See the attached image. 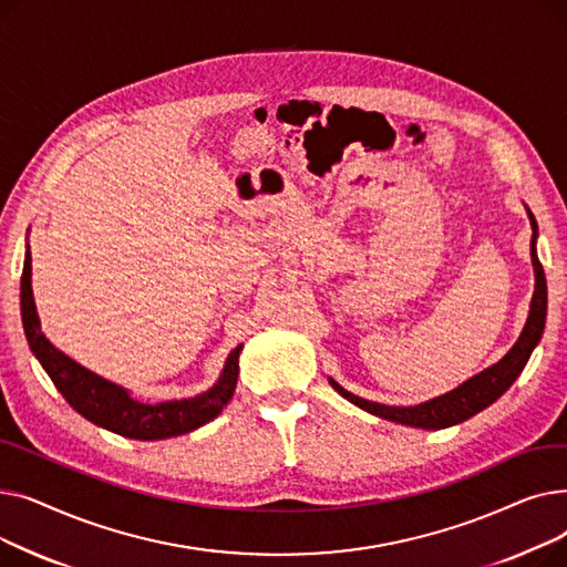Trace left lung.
I'll return each mask as SVG.
<instances>
[{"label":"left lung","mask_w":567,"mask_h":567,"mask_svg":"<svg viewBox=\"0 0 567 567\" xmlns=\"http://www.w3.org/2000/svg\"><path fill=\"white\" fill-rule=\"evenodd\" d=\"M526 214H528L530 229H533V236H530V261H533V276H535L533 299H530L528 317H526V323H524L517 342L498 363L466 379L464 383L457 385V389L443 393L439 398H432L427 402L413 404V406H389V404L370 402L365 398L349 393L336 379L329 377V383L333 385V389L351 404H355L372 415H379V419H383V421L409 425V427H421V430H443V427L464 423L471 419V415L481 413L492 402H496L505 391L511 389L515 379L526 368L533 349L538 347V342L543 338L545 319H547V280H545L543 264L538 259V250H535V244H538V223H535L528 206H526Z\"/></svg>","instance_id":"obj_1"}]
</instances>
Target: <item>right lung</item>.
Instances as JSON below:
<instances>
[{"mask_svg":"<svg viewBox=\"0 0 567 567\" xmlns=\"http://www.w3.org/2000/svg\"><path fill=\"white\" fill-rule=\"evenodd\" d=\"M20 315L29 349H32L37 361L56 385V391L89 423L114 434L137 441H158L188 434L206 425L208 421H214L236 391L238 355H241L244 344L231 349L223 365V372L212 389L195 398L167 400L156 404L140 402L124 385H118L73 361L71 355L56 349L41 331V319L32 291V252H29V244L24 250V266L20 278Z\"/></svg>","mask_w":567,"mask_h":567,"instance_id":"obj_1","label":"right lung"}]
</instances>
